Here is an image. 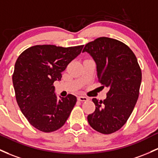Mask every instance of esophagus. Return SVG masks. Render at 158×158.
I'll use <instances>...</instances> for the list:
<instances>
[{"mask_svg":"<svg viewBox=\"0 0 158 158\" xmlns=\"http://www.w3.org/2000/svg\"><path fill=\"white\" fill-rule=\"evenodd\" d=\"M88 98H86V97H83V96H79L78 97V100H79V101H86V100H88Z\"/></svg>","mask_w":158,"mask_h":158,"instance_id":"34e87169","label":"esophagus"}]
</instances>
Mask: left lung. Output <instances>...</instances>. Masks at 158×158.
Instances as JSON below:
<instances>
[{
	"mask_svg": "<svg viewBox=\"0 0 158 158\" xmlns=\"http://www.w3.org/2000/svg\"><path fill=\"white\" fill-rule=\"evenodd\" d=\"M85 52L96 63L102 87L109 88L103 101L92 99L96 109L88 121L95 131L110 134L122 127L132 113L139 98L141 69L132 50L117 40L99 37L87 43Z\"/></svg>",
	"mask_w": 158,
	"mask_h": 158,
	"instance_id": "1",
	"label": "left lung"
}]
</instances>
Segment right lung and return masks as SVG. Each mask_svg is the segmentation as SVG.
I'll use <instances>...</instances> for the list:
<instances>
[{
	"label": "right lung",
	"mask_w": 158,
	"mask_h": 158,
	"mask_svg": "<svg viewBox=\"0 0 158 158\" xmlns=\"http://www.w3.org/2000/svg\"><path fill=\"white\" fill-rule=\"evenodd\" d=\"M83 46L37 45L25 50L16 60L13 83L17 103L29 123L39 131H57L70 116L76 96L68 94L58 100L53 83L60 80L61 73Z\"/></svg>",
	"instance_id": "1"
}]
</instances>
